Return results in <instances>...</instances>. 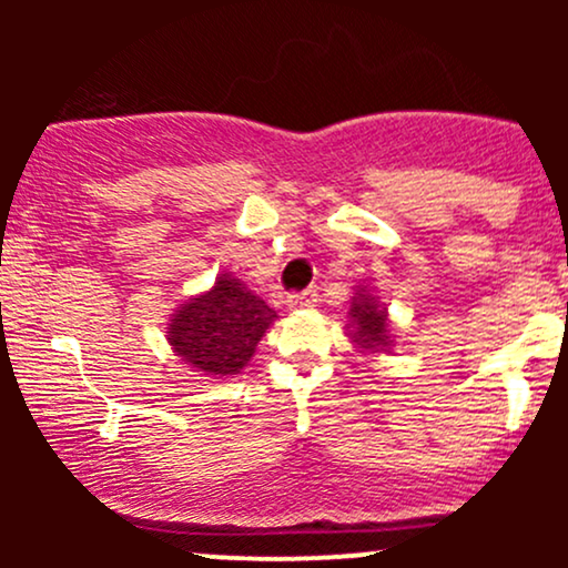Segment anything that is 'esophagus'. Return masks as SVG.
Returning <instances> with one entry per match:
<instances>
[{"instance_id":"esophagus-1","label":"esophagus","mask_w":568,"mask_h":568,"mask_svg":"<svg viewBox=\"0 0 568 568\" xmlns=\"http://www.w3.org/2000/svg\"><path fill=\"white\" fill-rule=\"evenodd\" d=\"M291 306H296V310H310V306L317 304V291L315 288H304V291H293L288 296Z\"/></svg>"}]
</instances>
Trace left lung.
Masks as SVG:
<instances>
[{"instance_id": "left-lung-1", "label": "left lung", "mask_w": 568, "mask_h": 568, "mask_svg": "<svg viewBox=\"0 0 568 568\" xmlns=\"http://www.w3.org/2000/svg\"><path fill=\"white\" fill-rule=\"evenodd\" d=\"M349 317L352 325H355V338L363 349H379L389 347V334H387V315L376 298L371 296L366 288H361L352 296L349 304Z\"/></svg>"}]
</instances>
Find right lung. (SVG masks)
<instances>
[{"instance_id":"obj_1","label":"right lung","mask_w":568,"mask_h":568,"mask_svg":"<svg viewBox=\"0 0 568 568\" xmlns=\"http://www.w3.org/2000/svg\"><path fill=\"white\" fill-rule=\"evenodd\" d=\"M275 317L266 302L232 275H221L211 291L175 312L168 338L186 366L207 376H232L251 361Z\"/></svg>"}]
</instances>
